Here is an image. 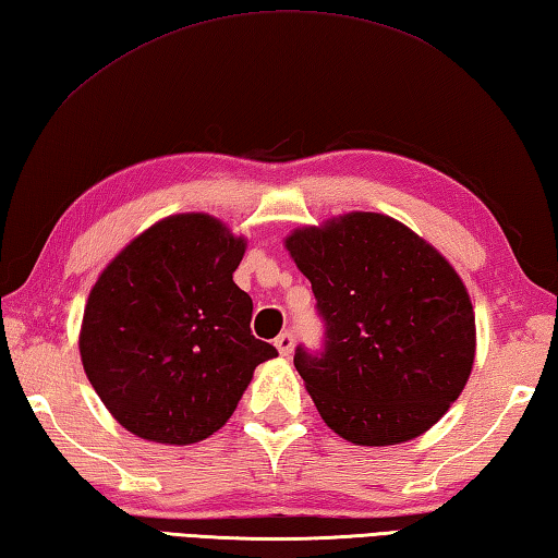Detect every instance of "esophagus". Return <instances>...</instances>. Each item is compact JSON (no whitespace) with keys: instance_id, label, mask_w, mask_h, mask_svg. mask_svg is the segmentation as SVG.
Masks as SVG:
<instances>
[{"instance_id":"esophagus-1","label":"esophagus","mask_w":558,"mask_h":558,"mask_svg":"<svg viewBox=\"0 0 558 558\" xmlns=\"http://www.w3.org/2000/svg\"><path fill=\"white\" fill-rule=\"evenodd\" d=\"M276 349L280 351V356H290L292 349H295V333L292 331H282L276 339Z\"/></svg>"}]
</instances>
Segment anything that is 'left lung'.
<instances>
[{"mask_svg": "<svg viewBox=\"0 0 558 558\" xmlns=\"http://www.w3.org/2000/svg\"><path fill=\"white\" fill-rule=\"evenodd\" d=\"M286 246L312 282L324 337L295 349L322 420L359 447L420 437L459 398L475 356L461 278L390 217L353 211Z\"/></svg>", "mask_w": 558, "mask_h": 558, "instance_id": "8db88e82", "label": "left lung"}]
</instances>
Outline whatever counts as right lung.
Segmentation results:
<instances>
[{
	"label": "right lung",
	"instance_id": "add662e5",
	"mask_svg": "<svg viewBox=\"0 0 558 558\" xmlns=\"http://www.w3.org/2000/svg\"><path fill=\"white\" fill-rule=\"evenodd\" d=\"M207 215L158 221L109 263L89 292L80 356L114 420L141 439L195 444L225 424L258 363L253 302L234 282L244 258Z\"/></svg>",
	"mask_w": 558,
	"mask_h": 558
}]
</instances>
